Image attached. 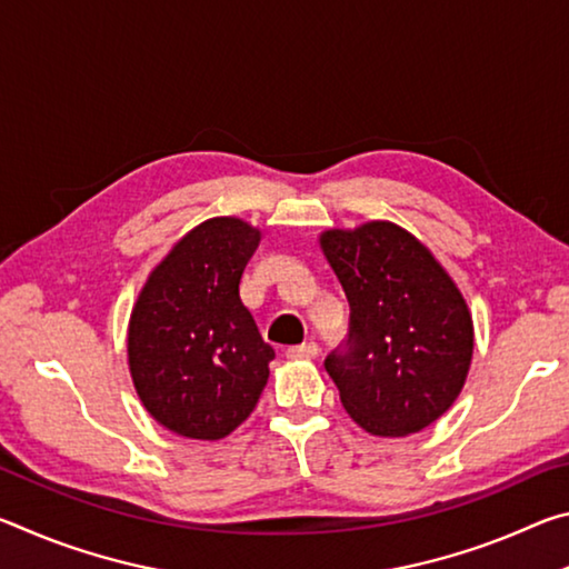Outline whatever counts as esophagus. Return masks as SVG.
Here are the masks:
<instances>
[{"instance_id": "esophagus-1", "label": "esophagus", "mask_w": 569, "mask_h": 569, "mask_svg": "<svg viewBox=\"0 0 569 569\" xmlns=\"http://www.w3.org/2000/svg\"><path fill=\"white\" fill-rule=\"evenodd\" d=\"M286 356H288V359H316V356H319V343L306 341V343H298V346H288Z\"/></svg>"}]
</instances>
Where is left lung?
Instances as JSON below:
<instances>
[{
    "label": "left lung",
    "mask_w": 569,
    "mask_h": 569,
    "mask_svg": "<svg viewBox=\"0 0 569 569\" xmlns=\"http://www.w3.org/2000/svg\"><path fill=\"white\" fill-rule=\"evenodd\" d=\"M321 248L349 301V333L326 356L343 409L377 437L435 423L465 387L475 331L435 256L393 223L326 230Z\"/></svg>",
    "instance_id": "obj_1"
}]
</instances>
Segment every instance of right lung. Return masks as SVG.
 Here are the masks:
<instances>
[{
    "label": "right lung",
    "instance_id": "obj_1",
    "mask_svg": "<svg viewBox=\"0 0 569 569\" xmlns=\"http://www.w3.org/2000/svg\"><path fill=\"white\" fill-rule=\"evenodd\" d=\"M258 240L238 218L206 220L152 271L132 308L134 389L180 437L223 439L261 399L276 351L238 288Z\"/></svg>",
    "mask_w": 569,
    "mask_h": 569
}]
</instances>
